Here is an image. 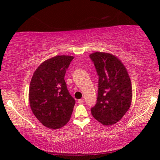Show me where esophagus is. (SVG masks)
I'll return each mask as SVG.
<instances>
[{"instance_id":"esophagus-1","label":"esophagus","mask_w":160,"mask_h":160,"mask_svg":"<svg viewBox=\"0 0 160 160\" xmlns=\"http://www.w3.org/2000/svg\"><path fill=\"white\" fill-rule=\"evenodd\" d=\"M84 99H79V100H78V103L82 104V103H84Z\"/></svg>"}]
</instances>
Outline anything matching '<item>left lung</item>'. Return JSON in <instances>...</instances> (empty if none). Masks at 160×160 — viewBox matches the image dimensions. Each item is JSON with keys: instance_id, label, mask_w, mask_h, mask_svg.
Wrapping results in <instances>:
<instances>
[{"instance_id": "obj_1", "label": "left lung", "mask_w": 160, "mask_h": 160, "mask_svg": "<svg viewBox=\"0 0 160 160\" xmlns=\"http://www.w3.org/2000/svg\"><path fill=\"white\" fill-rule=\"evenodd\" d=\"M89 58L99 78L97 102L91 113L104 125L114 124L130 107L132 92L130 76L124 65L113 54L96 52Z\"/></svg>"}]
</instances>
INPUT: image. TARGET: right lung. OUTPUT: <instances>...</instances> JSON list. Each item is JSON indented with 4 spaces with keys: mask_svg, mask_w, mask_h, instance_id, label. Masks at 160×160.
<instances>
[{
    "mask_svg": "<svg viewBox=\"0 0 160 160\" xmlns=\"http://www.w3.org/2000/svg\"><path fill=\"white\" fill-rule=\"evenodd\" d=\"M73 56L58 55L44 61L34 72L29 89L31 110L38 121L59 129L71 119L75 99L70 95L65 75Z\"/></svg>",
    "mask_w": 160,
    "mask_h": 160,
    "instance_id": "obj_1",
    "label": "right lung"
}]
</instances>
